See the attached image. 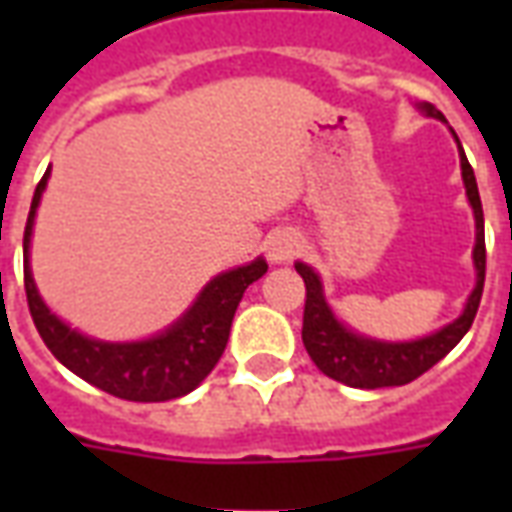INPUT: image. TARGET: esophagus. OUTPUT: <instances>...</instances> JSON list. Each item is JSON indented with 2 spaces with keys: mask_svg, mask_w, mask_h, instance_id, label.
<instances>
[{
  "mask_svg": "<svg viewBox=\"0 0 512 512\" xmlns=\"http://www.w3.org/2000/svg\"><path fill=\"white\" fill-rule=\"evenodd\" d=\"M296 252H299V238H296V235L279 233L268 241V257H271L274 263H285L290 257H296Z\"/></svg>",
  "mask_w": 512,
  "mask_h": 512,
  "instance_id": "34e87169",
  "label": "esophagus"
}]
</instances>
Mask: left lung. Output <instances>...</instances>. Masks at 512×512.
I'll use <instances>...</instances> for the list:
<instances>
[{"instance_id": "obj_1", "label": "left lung", "mask_w": 512, "mask_h": 512, "mask_svg": "<svg viewBox=\"0 0 512 512\" xmlns=\"http://www.w3.org/2000/svg\"><path fill=\"white\" fill-rule=\"evenodd\" d=\"M430 117L444 120L436 106H422ZM461 145V142H458ZM461 169L463 183H466V197L474 208V222H477V244H474V266H477V285L472 296L466 301V310L458 321L444 326L441 332L411 340V343H378L367 340L359 334L348 332L343 323L337 321L329 310V304L323 299L321 279L304 263H296V271L304 279L307 299H304V326H301V340L310 359L318 365L321 373H326L334 381L356 389H381V386H403L414 381L422 373H428L430 367L441 362L450 354L455 345L461 343V337L469 332L474 323L480 299H483L485 282V233H483V202L477 191L472 164L466 161L461 147Z\"/></svg>"}]
</instances>
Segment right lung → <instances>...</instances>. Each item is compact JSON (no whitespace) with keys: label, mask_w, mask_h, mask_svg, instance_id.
I'll return each mask as SVG.
<instances>
[{"label":"right lung","mask_w":512,"mask_h":512,"mask_svg":"<svg viewBox=\"0 0 512 512\" xmlns=\"http://www.w3.org/2000/svg\"><path fill=\"white\" fill-rule=\"evenodd\" d=\"M46 180L49 172L40 178L24 227V290H27L29 315L46 348L87 384L98 386L120 400L161 403V400L189 395L224 354L238 301L255 279L266 274L268 263L257 257L249 266L219 274L205 285L194 307L172 329L153 340H142V343L90 340L73 332L71 326H65L57 315H51L38 296L35 279L29 271V235Z\"/></svg>","instance_id":"1"}]
</instances>
